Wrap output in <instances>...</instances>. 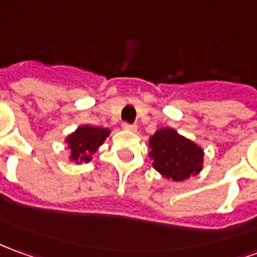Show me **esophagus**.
I'll return each instance as SVG.
<instances>
[{
	"label": "esophagus",
	"instance_id": "34e87169",
	"mask_svg": "<svg viewBox=\"0 0 257 257\" xmlns=\"http://www.w3.org/2000/svg\"><path fill=\"white\" fill-rule=\"evenodd\" d=\"M122 126L123 129H126V131H136V128H138L135 123H129V122H123Z\"/></svg>",
	"mask_w": 257,
	"mask_h": 257
}]
</instances>
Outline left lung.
Instances as JSON below:
<instances>
[{"label":"left lung","mask_w":257,"mask_h":257,"mask_svg":"<svg viewBox=\"0 0 257 257\" xmlns=\"http://www.w3.org/2000/svg\"><path fill=\"white\" fill-rule=\"evenodd\" d=\"M150 153L153 167L172 181H184L202 170L203 150L193 142L178 135L177 131L164 128L150 138Z\"/></svg>","instance_id":"1"}]
</instances>
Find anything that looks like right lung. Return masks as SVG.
Masks as SVG:
<instances>
[{
  "instance_id": "add662e5",
  "label": "right lung",
  "mask_w": 257,
  "mask_h": 257,
  "mask_svg": "<svg viewBox=\"0 0 257 257\" xmlns=\"http://www.w3.org/2000/svg\"><path fill=\"white\" fill-rule=\"evenodd\" d=\"M110 131L105 128H96L90 125L80 126L78 131L66 138L68 146L71 149V157L75 161H90V156L105 141Z\"/></svg>"
}]
</instances>
